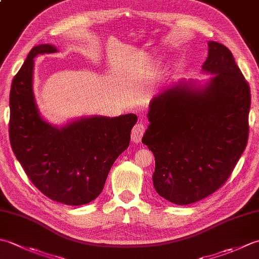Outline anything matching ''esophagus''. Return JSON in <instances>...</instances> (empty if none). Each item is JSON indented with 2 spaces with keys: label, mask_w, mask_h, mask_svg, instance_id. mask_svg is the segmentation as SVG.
<instances>
[{
  "label": "esophagus",
  "mask_w": 259,
  "mask_h": 259,
  "mask_svg": "<svg viewBox=\"0 0 259 259\" xmlns=\"http://www.w3.org/2000/svg\"><path fill=\"white\" fill-rule=\"evenodd\" d=\"M145 133H146V125L144 123L139 122L135 124L133 131H131V140H133V142H135V144H139Z\"/></svg>",
  "instance_id": "esophagus-1"
}]
</instances>
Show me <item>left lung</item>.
I'll list each match as a JSON object with an SVG mask.
<instances>
[{
    "label": "left lung",
    "mask_w": 259,
    "mask_h": 259,
    "mask_svg": "<svg viewBox=\"0 0 259 259\" xmlns=\"http://www.w3.org/2000/svg\"><path fill=\"white\" fill-rule=\"evenodd\" d=\"M202 69L214 74L203 89L183 82L152 99L142 138L155 156L156 191L177 205L221 188L248 140L250 88L232 52L208 42Z\"/></svg>",
    "instance_id": "obj_1"
}]
</instances>
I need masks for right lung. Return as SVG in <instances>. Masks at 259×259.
Returning a JSON list of instances; mask_svg holds the SVG:
<instances>
[{
    "label": "right lung",
    "mask_w": 259,
    "mask_h": 259,
    "mask_svg": "<svg viewBox=\"0 0 259 259\" xmlns=\"http://www.w3.org/2000/svg\"><path fill=\"white\" fill-rule=\"evenodd\" d=\"M56 51L50 45L34 47L13 78L10 142L27 177L43 195L65 205H85L101 194L110 168L128 148L137 115L85 118L61 129L43 121L32 92L33 59Z\"/></svg>",
    "instance_id": "add662e5"
}]
</instances>
